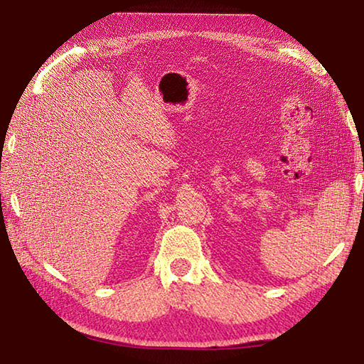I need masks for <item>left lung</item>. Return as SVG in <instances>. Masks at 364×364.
<instances>
[{
  "label": "left lung",
  "mask_w": 364,
  "mask_h": 364,
  "mask_svg": "<svg viewBox=\"0 0 364 364\" xmlns=\"http://www.w3.org/2000/svg\"><path fill=\"white\" fill-rule=\"evenodd\" d=\"M363 197H364V196H363Z\"/></svg>",
  "instance_id": "obj_1"
}]
</instances>
